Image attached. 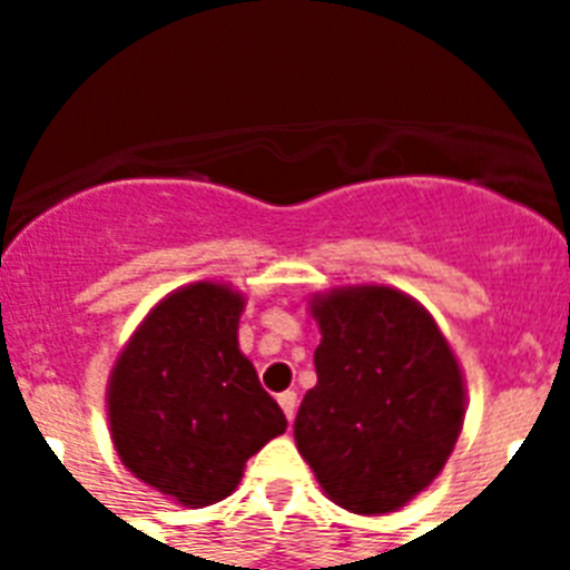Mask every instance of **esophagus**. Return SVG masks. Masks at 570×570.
Masks as SVG:
<instances>
[{
  "label": "esophagus",
  "instance_id": "obj_1",
  "mask_svg": "<svg viewBox=\"0 0 570 570\" xmlns=\"http://www.w3.org/2000/svg\"><path fill=\"white\" fill-rule=\"evenodd\" d=\"M276 400H279V405H282V411H285V416H288V422H294V416H296V394H294V391H282Z\"/></svg>",
  "mask_w": 570,
  "mask_h": 570
}]
</instances>
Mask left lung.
<instances>
[{
    "label": "left lung",
    "mask_w": 570,
    "mask_h": 570,
    "mask_svg": "<svg viewBox=\"0 0 570 570\" xmlns=\"http://www.w3.org/2000/svg\"><path fill=\"white\" fill-rule=\"evenodd\" d=\"M316 385L299 405V454L336 505L387 513L434 482L465 416L460 365L420 302L385 285L314 299Z\"/></svg>",
    "instance_id": "obj_1"
}]
</instances>
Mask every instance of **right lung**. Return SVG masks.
Segmentation results:
<instances>
[{
    "label": "right lung",
    "instance_id": "right-lung-1",
    "mask_svg": "<svg viewBox=\"0 0 570 570\" xmlns=\"http://www.w3.org/2000/svg\"><path fill=\"white\" fill-rule=\"evenodd\" d=\"M239 294L196 282L165 296L110 374L116 454L188 508L225 500L242 468L288 420L239 351Z\"/></svg>",
    "mask_w": 570,
    "mask_h": 570
}]
</instances>
